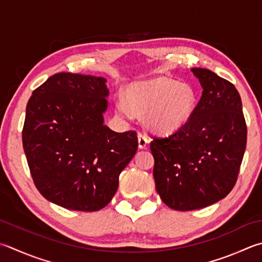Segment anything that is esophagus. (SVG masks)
<instances>
[{"label":"esophagus","instance_id":"1","mask_svg":"<svg viewBox=\"0 0 262 262\" xmlns=\"http://www.w3.org/2000/svg\"><path fill=\"white\" fill-rule=\"evenodd\" d=\"M148 143H150V141H148V138L144 134H142V133H140V134H138V147H140V148H145L147 146Z\"/></svg>","mask_w":262,"mask_h":262}]
</instances>
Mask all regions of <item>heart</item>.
<instances>
[{
  "mask_svg": "<svg viewBox=\"0 0 262 262\" xmlns=\"http://www.w3.org/2000/svg\"><path fill=\"white\" fill-rule=\"evenodd\" d=\"M127 96L128 102L124 97L118 99V112L128 119L134 112L145 115L147 127L160 135L175 134L185 128L198 106V95L191 86L165 77L133 83Z\"/></svg>",
  "mask_w": 262,
  "mask_h": 262,
  "instance_id": "1",
  "label": "heart"
}]
</instances>
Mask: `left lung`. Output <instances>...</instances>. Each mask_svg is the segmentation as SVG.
<instances>
[{
	"label": "left lung",
	"mask_w": 262,
	"mask_h": 262,
	"mask_svg": "<svg viewBox=\"0 0 262 262\" xmlns=\"http://www.w3.org/2000/svg\"><path fill=\"white\" fill-rule=\"evenodd\" d=\"M191 71L203 90L192 120L175 134L151 142L157 192L178 211L206 208L227 196L247 146L242 101L235 86L208 69Z\"/></svg>",
	"instance_id": "8db88e82"
}]
</instances>
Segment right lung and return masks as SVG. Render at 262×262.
Segmentation results:
<instances>
[{
    "instance_id": "add662e5",
    "label": "right lung",
    "mask_w": 262,
    "mask_h": 262,
    "mask_svg": "<svg viewBox=\"0 0 262 262\" xmlns=\"http://www.w3.org/2000/svg\"><path fill=\"white\" fill-rule=\"evenodd\" d=\"M109 90L103 77L61 73L33 92L23 145L36 187L50 202L76 211L104 208L135 156V132L104 125Z\"/></svg>"
}]
</instances>
